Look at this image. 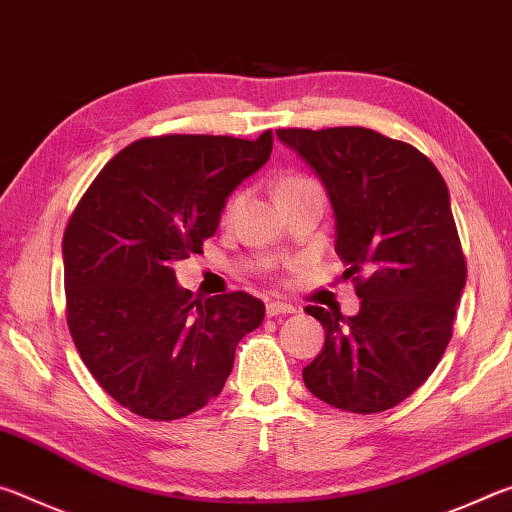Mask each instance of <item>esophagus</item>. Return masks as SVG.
<instances>
[{
    "label": "esophagus",
    "mask_w": 512,
    "mask_h": 512,
    "mask_svg": "<svg viewBox=\"0 0 512 512\" xmlns=\"http://www.w3.org/2000/svg\"><path fill=\"white\" fill-rule=\"evenodd\" d=\"M289 314H296V307L287 305V302H268V305H266V316L268 318L289 316Z\"/></svg>",
    "instance_id": "34e87169"
}]
</instances>
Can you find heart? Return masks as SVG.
I'll return each mask as SVG.
<instances>
[{"label":"heart","mask_w":512,"mask_h":512,"mask_svg":"<svg viewBox=\"0 0 512 512\" xmlns=\"http://www.w3.org/2000/svg\"><path fill=\"white\" fill-rule=\"evenodd\" d=\"M314 192H323V187H320L314 178L305 176V173L287 171V173H280V176L273 180V198L277 207L287 205L291 201H298V198ZM232 207H235V198H230L228 212Z\"/></svg>","instance_id":"b5f03b06"}]
</instances>
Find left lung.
Masks as SVG:
<instances>
[{
	"mask_svg": "<svg viewBox=\"0 0 512 512\" xmlns=\"http://www.w3.org/2000/svg\"><path fill=\"white\" fill-rule=\"evenodd\" d=\"M325 185L336 255L361 298L357 316L309 305L325 345L302 370L318 400L379 413L427 381L452 339L465 255L440 171L415 146L361 126L280 128Z\"/></svg>",
	"mask_w": 512,
	"mask_h": 512,
	"instance_id": "obj_1",
	"label": "left lung"
}]
</instances>
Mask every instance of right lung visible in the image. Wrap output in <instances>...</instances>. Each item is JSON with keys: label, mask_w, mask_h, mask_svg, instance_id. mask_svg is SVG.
<instances>
[{"label": "right lung", "mask_w": 512, "mask_h": 512, "mask_svg": "<svg viewBox=\"0 0 512 512\" xmlns=\"http://www.w3.org/2000/svg\"><path fill=\"white\" fill-rule=\"evenodd\" d=\"M271 151V131L144 137L101 169L67 223L69 332L103 391L140 418L203 409L223 391L239 341L262 325V300L194 298L173 264L203 253L228 196Z\"/></svg>", "instance_id": "right-lung-1"}]
</instances>
